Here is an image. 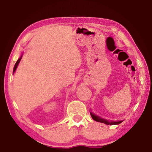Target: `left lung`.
<instances>
[{"mask_svg": "<svg viewBox=\"0 0 152 152\" xmlns=\"http://www.w3.org/2000/svg\"><path fill=\"white\" fill-rule=\"evenodd\" d=\"M90 115L91 116L92 118L94 121H96L97 122H99V123H104L105 124H110V125H113V124H118L121 123L123 121H108V120H105V119H103V118H101L100 117H98L97 115H94V113H92L91 112L90 113Z\"/></svg>", "mask_w": 152, "mask_h": 152, "instance_id": "left-lung-1", "label": "left lung"}]
</instances>
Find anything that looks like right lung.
I'll return each mask as SVG.
<instances>
[{"label":"right lung","mask_w":152,"mask_h":152,"mask_svg":"<svg viewBox=\"0 0 152 152\" xmlns=\"http://www.w3.org/2000/svg\"><path fill=\"white\" fill-rule=\"evenodd\" d=\"M22 55L20 56V58L18 59V60L17 61V62H16V64H15V65H14V70H13V74H14V72H15V71H16V68H17V66H18V65L19 62H20V61H21V59H22Z\"/></svg>","instance_id":"right-lung-1"}]
</instances>
